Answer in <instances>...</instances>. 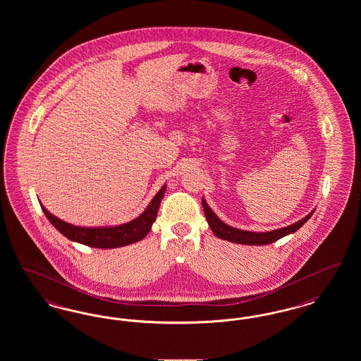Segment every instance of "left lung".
<instances>
[{"instance_id": "left-lung-1", "label": "left lung", "mask_w": 361, "mask_h": 361, "mask_svg": "<svg viewBox=\"0 0 361 361\" xmlns=\"http://www.w3.org/2000/svg\"><path fill=\"white\" fill-rule=\"evenodd\" d=\"M202 204L204 209V215H206L208 226L211 227L212 233L221 238V240H230L234 243H240V245H268L272 243L275 240H280L286 235L293 234L295 231H298L303 224H306L311 218V215L314 214L315 209H312L309 215H306L305 218H302L300 221L290 224L287 227H281V228H276L271 231H247V230H240L237 227L228 226L224 224V221H221L218 218V215L211 209V207L207 204L206 199H202Z\"/></svg>"}]
</instances>
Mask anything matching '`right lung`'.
<instances>
[{
  "mask_svg": "<svg viewBox=\"0 0 361 361\" xmlns=\"http://www.w3.org/2000/svg\"><path fill=\"white\" fill-rule=\"evenodd\" d=\"M165 192H166V184H164L157 192V195L152 199L149 206L146 207V209L139 216L127 224H118V226H99V227L75 226L56 218L42 203L40 207L52 226L61 234H63L68 240L82 243L90 247H97V249H115V247L135 243L137 240H143L149 234V231L152 230V226L155 222L158 207L161 204V200Z\"/></svg>",
  "mask_w": 361,
  "mask_h": 361,
  "instance_id": "1",
  "label": "right lung"
}]
</instances>
